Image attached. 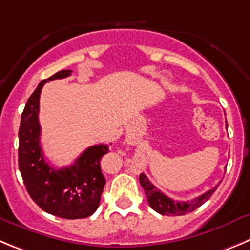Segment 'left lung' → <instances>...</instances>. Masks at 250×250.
<instances>
[{
	"label": "left lung",
	"mask_w": 250,
	"mask_h": 250,
	"mask_svg": "<svg viewBox=\"0 0 250 250\" xmlns=\"http://www.w3.org/2000/svg\"><path fill=\"white\" fill-rule=\"evenodd\" d=\"M139 183H141L142 188H143L144 192H146L149 206H150L154 211H157L158 213L163 214V216H183V214L190 213V212L195 211L196 208H199L200 206H202V205L211 197L212 193L217 190V186H214L213 188H211V190H208L207 192H205L204 195L193 199L192 201L183 202L175 201V200L170 199L167 195H164L162 191L158 190V188L149 181V179L146 178V175H139Z\"/></svg>",
	"instance_id": "8db88e82"
}]
</instances>
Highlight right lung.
Returning <instances> with one entry per match:
<instances>
[{
	"mask_svg": "<svg viewBox=\"0 0 250 250\" xmlns=\"http://www.w3.org/2000/svg\"><path fill=\"white\" fill-rule=\"evenodd\" d=\"M71 70H62L41 81L25 104L18 130V165L28 193L43 211L66 220L91 216L101 200L106 179L100 160L108 153L107 144L86 149L70 167L55 169L44 159L41 146L39 97L46 81L64 79Z\"/></svg>",
	"mask_w": 250,
	"mask_h": 250,
	"instance_id": "right-lung-1",
	"label": "right lung"
}]
</instances>
